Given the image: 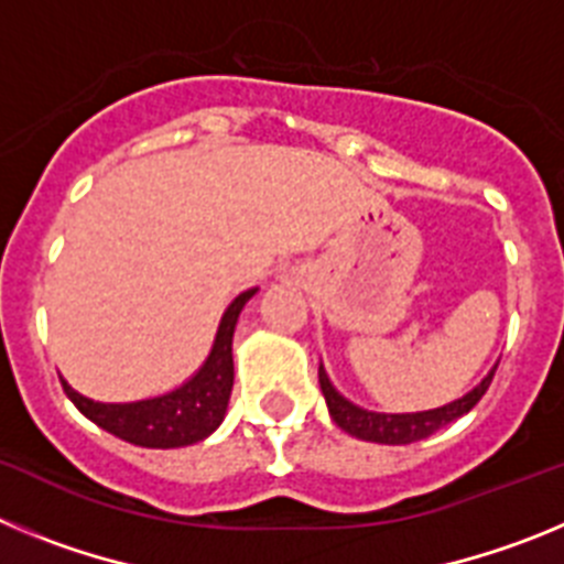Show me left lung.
<instances>
[{
    "mask_svg": "<svg viewBox=\"0 0 564 564\" xmlns=\"http://www.w3.org/2000/svg\"><path fill=\"white\" fill-rule=\"evenodd\" d=\"M497 367L482 376V381L477 387L466 392V395L455 398V401L435 406V410H417V412H376L364 410L358 403H352L350 398H344L341 392L333 387L330 376H327L325 364H318V387H322V395H325L327 412H330L333 423L338 430H344L347 435L358 437V441L370 443H383V446H406V443L423 441V437L435 435L443 426L455 423L457 417H463L466 412H471L477 406L482 395H486L488 383L495 378Z\"/></svg>",
    "mask_w": 564,
    "mask_h": 564,
    "instance_id": "obj_1",
    "label": "left lung"
}]
</instances>
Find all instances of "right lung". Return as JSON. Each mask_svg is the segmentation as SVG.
<instances>
[{"instance_id":"obj_1","label":"right lung","mask_w":564,"mask_h":564,"mask_svg":"<svg viewBox=\"0 0 564 564\" xmlns=\"http://www.w3.org/2000/svg\"><path fill=\"white\" fill-rule=\"evenodd\" d=\"M257 291L259 288H248L231 299L214 333L206 361L172 390L138 401H96L73 390L62 376L64 392L84 417L98 423L109 435L143 449H181L206 441L217 432L228 412L234 387V330L239 313L257 296Z\"/></svg>"}]
</instances>
